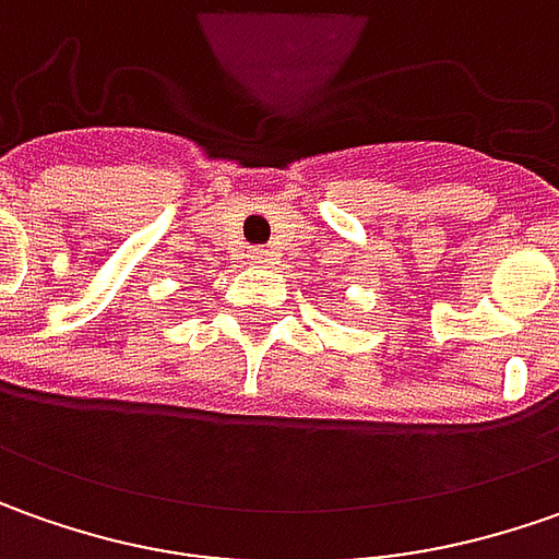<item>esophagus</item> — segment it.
<instances>
[{"mask_svg":"<svg viewBox=\"0 0 559 559\" xmlns=\"http://www.w3.org/2000/svg\"><path fill=\"white\" fill-rule=\"evenodd\" d=\"M253 260H257V262H269V253H265V250H253Z\"/></svg>","mask_w":559,"mask_h":559,"instance_id":"34e87169","label":"esophagus"}]
</instances>
